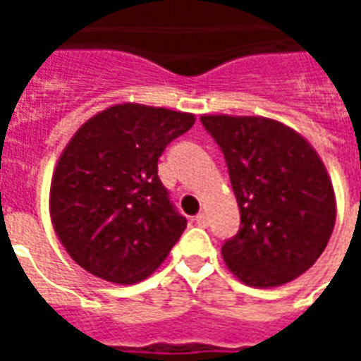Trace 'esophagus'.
Here are the masks:
<instances>
[{"label": "esophagus", "mask_w": 361, "mask_h": 361, "mask_svg": "<svg viewBox=\"0 0 361 361\" xmlns=\"http://www.w3.org/2000/svg\"><path fill=\"white\" fill-rule=\"evenodd\" d=\"M195 222L199 224V226H207L209 224V216H207V212H199L195 216Z\"/></svg>", "instance_id": "esophagus-1"}]
</instances>
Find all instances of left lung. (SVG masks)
<instances>
[{
	"label": "left lung",
	"mask_w": 361,
	"mask_h": 361,
	"mask_svg": "<svg viewBox=\"0 0 361 361\" xmlns=\"http://www.w3.org/2000/svg\"><path fill=\"white\" fill-rule=\"evenodd\" d=\"M201 123L226 160L240 230L222 245L238 279L280 286L310 269L333 234L331 180L302 135L267 118L203 116Z\"/></svg>",
	"instance_id": "1"
}]
</instances>
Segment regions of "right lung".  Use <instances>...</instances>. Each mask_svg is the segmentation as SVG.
Wrapping results in <instances>:
<instances>
[{"mask_svg":"<svg viewBox=\"0 0 361 361\" xmlns=\"http://www.w3.org/2000/svg\"><path fill=\"white\" fill-rule=\"evenodd\" d=\"M191 114L119 104L89 119L59 158L51 222L77 265L98 279H147L188 226L158 178V158Z\"/></svg>","mask_w":361,"mask_h":361,"instance_id":"obj_1","label":"right lung"}]
</instances>
